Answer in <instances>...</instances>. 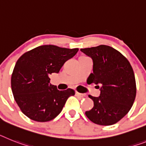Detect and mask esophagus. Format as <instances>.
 <instances>
[{"mask_svg": "<svg viewBox=\"0 0 146 146\" xmlns=\"http://www.w3.org/2000/svg\"><path fill=\"white\" fill-rule=\"evenodd\" d=\"M76 95L77 96H79V97H84V96H85V95L83 94H80V93H79V92H76Z\"/></svg>", "mask_w": 146, "mask_h": 146, "instance_id": "esophagus-1", "label": "esophagus"}]
</instances>
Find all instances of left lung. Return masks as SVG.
I'll return each instance as SVG.
<instances>
[{
	"mask_svg": "<svg viewBox=\"0 0 146 146\" xmlns=\"http://www.w3.org/2000/svg\"><path fill=\"white\" fill-rule=\"evenodd\" d=\"M80 50L93 61V73L88 81L96 84L100 90L98 97L89 96L94 108L85 114L95 124H115L128 113L135 100L137 89L131 65L111 46L100 45Z\"/></svg>",
	"mask_w": 146,
	"mask_h": 146,
	"instance_id": "1",
	"label": "left lung"
}]
</instances>
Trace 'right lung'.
I'll return each instance as SVG.
<instances>
[{"instance_id":"obj_1","label":"right lung","mask_w":146,"mask_h":146,"mask_svg":"<svg viewBox=\"0 0 146 146\" xmlns=\"http://www.w3.org/2000/svg\"><path fill=\"white\" fill-rule=\"evenodd\" d=\"M78 50L43 45L25 52L17 61L11 88L15 100L27 117L37 122H48L61 113L75 91L70 88L58 90L50 83V75L58 73Z\"/></svg>"}]
</instances>
